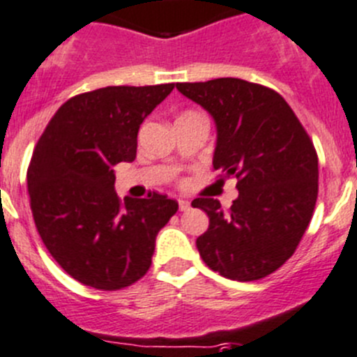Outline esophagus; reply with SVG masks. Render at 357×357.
I'll return each instance as SVG.
<instances>
[{"label":"esophagus","mask_w":357,"mask_h":357,"mask_svg":"<svg viewBox=\"0 0 357 357\" xmlns=\"http://www.w3.org/2000/svg\"><path fill=\"white\" fill-rule=\"evenodd\" d=\"M178 204H179V211H186V209H190V201H186V199H179Z\"/></svg>","instance_id":"obj_1"}]
</instances>
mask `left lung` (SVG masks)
Returning <instances> with one entry per match:
<instances>
[{
  "mask_svg": "<svg viewBox=\"0 0 357 357\" xmlns=\"http://www.w3.org/2000/svg\"><path fill=\"white\" fill-rule=\"evenodd\" d=\"M176 88L215 118L213 169L218 178L238 179L239 195L229 209L211 197L192 202L209 216L199 254L225 278H264L292 257L314 215V142L284 96L268 86L222 77Z\"/></svg>",
  "mask_w": 357,
  "mask_h": 357,
  "instance_id": "1",
  "label": "left lung"
}]
</instances>
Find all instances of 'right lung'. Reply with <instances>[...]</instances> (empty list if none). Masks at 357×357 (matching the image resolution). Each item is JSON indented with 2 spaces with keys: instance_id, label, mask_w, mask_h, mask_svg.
I'll use <instances>...</instances> for the list:
<instances>
[{
  "instance_id": "right-lung-1",
  "label": "right lung",
  "mask_w": 357,
  "mask_h": 357,
  "mask_svg": "<svg viewBox=\"0 0 357 357\" xmlns=\"http://www.w3.org/2000/svg\"><path fill=\"white\" fill-rule=\"evenodd\" d=\"M174 84L107 86L66 100L43 130L28 167L33 220L54 261L81 284L119 291L151 266L160 229L178 202L153 192L125 199L114 167L133 162L139 126Z\"/></svg>"
}]
</instances>
